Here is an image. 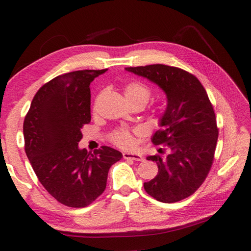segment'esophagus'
Masks as SVG:
<instances>
[{"mask_svg": "<svg viewBox=\"0 0 251 251\" xmlns=\"http://www.w3.org/2000/svg\"><path fill=\"white\" fill-rule=\"evenodd\" d=\"M123 157L125 159H131V160H136V161H143L144 157L141 154H137V152H128L126 151L123 154Z\"/></svg>", "mask_w": 251, "mask_h": 251, "instance_id": "34e87169", "label": "esophagus"}]
</instances>
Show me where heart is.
I'll use <instances>...</instances> for the list:
<instances>
[{
	"mask_svg": "<svg viewBox=\"0 0 251 251\" xmlns=\"http://www.w3.org/2000/svg\"><path fill=\"white\" fill-rule=\"evenodd\" d=\"M124 93L129 103H142L144 106L148 103L151 96L150 87H147L145 84L139 82H129L128 84H126L124 87ZM110 141L115 145L123 148H130L135 144L133 134L128 129L125 128L117 129L112 133Z\"/></svg>",
	"mask_w": 251,
	"mask_h": 251,
	"instance_id": "heart-1",
	"label": "heart"
}]
</instances>
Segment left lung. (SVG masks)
<instances>
[{"instance_id": "1", "label": "left lung", "mask_w": 251, "mask_h": 251, "mask_svg": "<svg viewBox=\"0 0 251 251\" xmlns=\"http://www.w3.org/2000/svg\"><path fill=\"white\" fill-rule=\"evenodd\" d=\"M125 70L154 82L167 96L160 129L151 142L166 146L169 152L166 157H147L157 164L158 174L144 182V188L161 202L182 201L205 181L215 157L218 127L206 90L196 76L175 66L152 64Z\"/></svg>"}]
</instances>
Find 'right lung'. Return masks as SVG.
Instances as JSON below:
<instances>
[{
  "mask_svg": "<svg viewBox=\"0 0 251 251\" xmlns=\"http://www.w3.org/2000/svg\"><path fill=\"white\" fill-rule=\"evenodd\" d=\"M107 70H83L56 76L34 96L25 116V152L50 196L67 207L91 205L104 193L110 166L123 155L103 146L79 150L82 128L91 122L90 85Z\"/></svg>",
  "mask_w": 251,
  "mask_h": 251,
  "instance_id": "obj_1",
  "label": "right lung"
}]
</instances>
